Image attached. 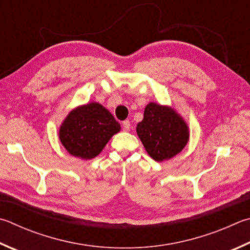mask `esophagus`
Wrapping results in <instances>:
<instances>
[{"mask_svg": "<svg viewBox=\"0 0 250 250\" xmlns=\"http://www.w3.org/2000/svg\"><path fill=\"white\" fill-rule=\"evenodd\" d=\"M131 128V124L129 120H125L124 122H122V129H124L125 131H129Z\"/></svg>", "mask_w": 250, "mask_h": 250, "instance_id": "1", "label": "esophagus"}]
</instances>
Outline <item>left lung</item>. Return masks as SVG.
<instances>
[{"label":"left lung","instance_id":"1","mask_svg":"<svg viewBox=\"0 0 250 250\" xmlns=\"http://www.w3.org/2000/svg\"><path fill=\"white\" fill-rule=\"evenodd\" d=\"M137 133L148 155L156 162L174 157L189 140L188 126L183 118L169 107L154 103L145 107Z\"/></svg>","mask_w":250,"mask_h":250}]
</instances>
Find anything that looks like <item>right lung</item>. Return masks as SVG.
<instances>
[{
    "instance_id": "add662e5",
    "label": "right lung",
    "mask_w": 250,
    "mask_h": 250,
    "mask_svg": "<svg viewBox=\"0 0 250 250\" xmlns=\"http://www.w3.org/2000/svg\"><path fill=\"white\" fill-rule=\"evenodd\" d=\"M120 125L101 104L90 103L69 113L60 128L61 143L71 155L90 160L97 156Z\"/></svg>"
}]
</instances>
